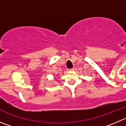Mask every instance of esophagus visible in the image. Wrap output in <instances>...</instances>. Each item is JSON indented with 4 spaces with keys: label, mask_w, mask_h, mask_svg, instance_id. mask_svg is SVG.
<instances>
[{
    "label": "esophagus",
    "mask_w": 126,
    "mask_h": 126,
    "mask_svg": "<svg viewBox=\"0 0 126 126\" xmlns=\"http://www.w3.org/2000/svg\"><path fill=\"white\" fill-rule=\"evenodd\" d=\"M74 70V68H72V69H69V70Z\"/></svg>",
    "instance_id": "obj_1"
}]
</instances>
